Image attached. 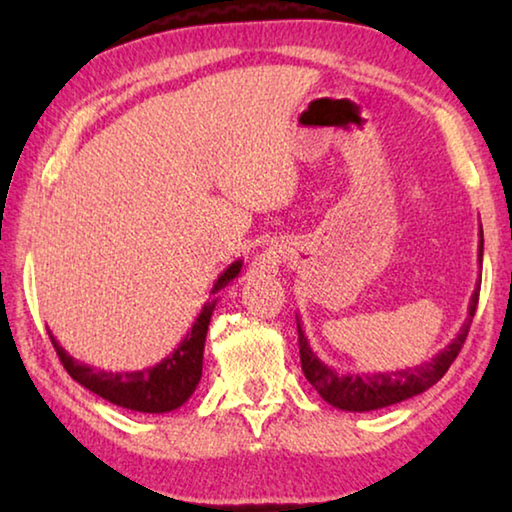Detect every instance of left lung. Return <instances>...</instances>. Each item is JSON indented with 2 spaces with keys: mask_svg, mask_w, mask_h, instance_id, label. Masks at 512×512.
<instances>
[{
  "mask_svg": "<svg viewBox=\"0 0 512 512\" xmlns=\"http://www.w3.org/2000/svg\"><path fill=\"white\" fill-rule=\"evenodd\" d=\"M479 264H483V230H479ZM479 289L481 280L476 282L474 293L470 298V307H467V318L458 334L452 339L447 348L433 354L429 361L420 363V366L404 368V370H388V372H372V375H339L334 368L318 359V354L311 350L307 343V336L302 332L300 318L298 320V343H300V363L302 372L311 386L316 388L318 395L323 397L327 404L336 406L341 411L363 413V411H377L384 406H391L397 402L409 400L413 395H420L431 388L436 381L445 375L452 366V361L458 357L463 343L470 332L472 318L476 305H479Z\"/></svg>",
  "mask_w": 512,
  "mask_h": 512,
  "instance_id": "8db88e82",
  "label": "left lung"
}]
</instances>
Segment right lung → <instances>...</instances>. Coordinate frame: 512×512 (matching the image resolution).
<instances>
[{"label": "right lung", "instance_id": "add662e5", "mask_svg": "<svg viewBox=\"0 0 512 512\" xmlns=\"http://www.w3.org/2000/svg\"><path fill=\"white\" fill-rule=\"evenodd\" d=\"M244 262L237 259L219 275V280L212 287V300L205 302L201 314L194 320L192 329L176 350L169 357H164L160 363L144 370L131 372H110L88 366V363L76 361L69 357V352L60 345L54 334L49 332V339L54 343L60 363H63L69 377L79 381L88 391L97 393L103 400L121 406V409H131L140 413H169L183 406L192 393L196 391L198 381L203 375V350L207 325H210L212 311L216 307V293L223 291L228 284L241 273Z\"/></svg>", "mask_w": 512, "mask_h": 512}]
</instances>
